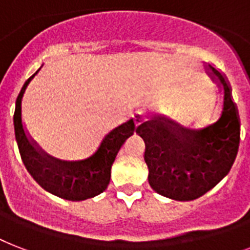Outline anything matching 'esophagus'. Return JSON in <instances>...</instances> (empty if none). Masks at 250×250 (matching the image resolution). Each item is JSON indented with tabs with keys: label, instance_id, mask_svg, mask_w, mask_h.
<instances>
[{
	"label": "esophagus",
	"instance_id": "obj_1",
	"mask_svg": "<svg viewBox=\"0 0 250 250\" xmlns=\"http://www.w3.org/2000/svg\"><path fill=\"white\" fill-rule=\"evenodd\" d=\"M146 121V114L143 111H136L135 112V115H133V122H135V125H140L142 123Z\"/></svg>",
	"mask_w": 250,
	"mask_h": 250
}]
</instances>
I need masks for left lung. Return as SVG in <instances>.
<instances>
[{
  "label": "left lung",
  "instance_id": "left-lung-1",
  "mask_svg": "<svg viewBox=\"0 0 250 250\" xmlns=\"http://www.w3.org/2000/svg\"><path fill=\"white\" fill-rule=\"evenodd\" d=\"M208 70L223 89L222 112L215 123L188 129L153 119L136 128L146 143L150 188L174 201H193L215 188L231 170L239 150L240 119L231 86L215 66L208 64Z\"/></svg>",
  "mask_w": 250,
  "mask_h": 250
}]
</instances>
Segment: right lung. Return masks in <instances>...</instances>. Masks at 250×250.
I'll return each mask as SVG.
<instances>
[{"label":"right lung","mask_w":250,"mask_h":250,"mask_svg":"<svg viewBox=\"0 0 250 250\" xmlns=\"http://www.w3.org/2000/svg\"><path fill=\"white\" fill-rule=\"evenodd\" d=\"M36 73L24 83L15 102V140L24 167L45 191L66 201H85L104 193L110 182L112 163L121 146L135 131V123L129 119L108 132L97 150L87 159L62 161L51 157L36 146L22 123V100L28 83Z\"/></svg>","instance_id":"add662e5"}]
</instances>
